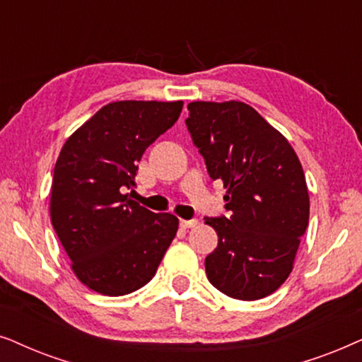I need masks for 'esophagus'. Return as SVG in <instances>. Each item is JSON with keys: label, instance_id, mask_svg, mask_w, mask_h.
<instances>
[{"label": "esophagus", "instance_id": "34e87169", "mask_svg": "<svg viewBox=\"0 0 362 362\" xmlns=\"http://www.w3.org/2000/svg\"><path fill=\"white\" fill-rule=\"evenodd\" d=\"M199 225V220H180V226L184 230L187 228H194V226Z\"/></svg>", "mask_w": 362, "mask_h": 362}]
</instances>
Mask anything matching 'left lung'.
Instances as JSON below:
<instances>
[{
  "label": "left lung",
  "instance_id": "left-lung-1",
  "mask_svg": "<svg viewBox=\"0 0 362 362\" xmlns=\"http://www.w3.org/2000/svg\"><path fill=\"white\" fill-rule=\"evenodd\" d=\"M185 124L206 170L226 189L230 216H205L218 245L205 258L209 281L255 301L290 276L310 220L305 172L290 142L238 100L187 105Z\"/></svg>",
  "mask_w": 362,
  "mask_h": 362
}]
</instances>
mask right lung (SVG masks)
I'll return each mask as SVG.
<instances>
[{"label":"right lung","mask_w":362,"mask_h":362,"mask_svg":"<svg viewBox=\"0 0 362 362\" xmlns=\"http://www.w3.org/2000/svg\"><path fill=\"white\" fill-rule=\"evenodd\" d=\"M184 103L117 100L99 109L61 148L51 221L81 283L105 296L139 290L156 274L178 218L131 200L137 162L177 122Z\"/></svg>","instance_id":"1"}]
</instances>
